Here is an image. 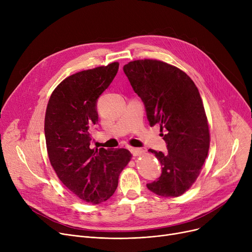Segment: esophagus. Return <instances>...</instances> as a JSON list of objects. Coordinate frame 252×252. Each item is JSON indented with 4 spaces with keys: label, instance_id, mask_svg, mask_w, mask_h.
<instances>
[{
    "label": "esophagus",
    "instance_id": "esophagus-1",
    "mask_svg": "<svg viewBox=\"0 0 252 252\" xmlns=\"http://www.w3.org/2000/svg\"><path fill=\"white\" fill-rule=\"evenodd\" d=\"M128 150L130 151V153L133 154L134 156H140L142 155L145 151L143 149H140V148H133V147H129Z\"/></svg>",
    "mask_w": 252,
    "mask_h": 252
}]
</instances>
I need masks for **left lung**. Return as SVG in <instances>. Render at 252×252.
<instances>
[{"instance_id":"obj_1","label":"left lung","mask_w":252,"mask_h":252,"mask_svg":"<svg viewBox=\"0 0 252 252\" xmlns=\"http://www.w3.org/2000/svg\"><path fill=\"white\" fill-rule=\"evenodd\" d=\"M124 71L144 103L150 126L167 130L162 134L167 152L149 149L162 170L147 188L162 197H178L199 176L208 153L209 129L199 91L186 73L162 61H131Z\"/></svg>"}]
</instances>
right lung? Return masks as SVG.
Returning <instances> with one entry per match:
<instances>
[{"label": "right lung", "instance_id": "1", "mask_svg": "<svg viewBox=\"0 0 252 252\" xmlns=\"http://www.w3.org/2000/svg\"><path fill=\"white\" fill-rule=\"evenodd\" d=\"M118 62L79 71L53 91L45 116L49 159L64 186L83 201L99 204L114 194L130 160L128 150L91 148L98 123L97 101L118 70Z\"/></svg>", "mask_w": 252, "mask_h": 252}]
</instances>
